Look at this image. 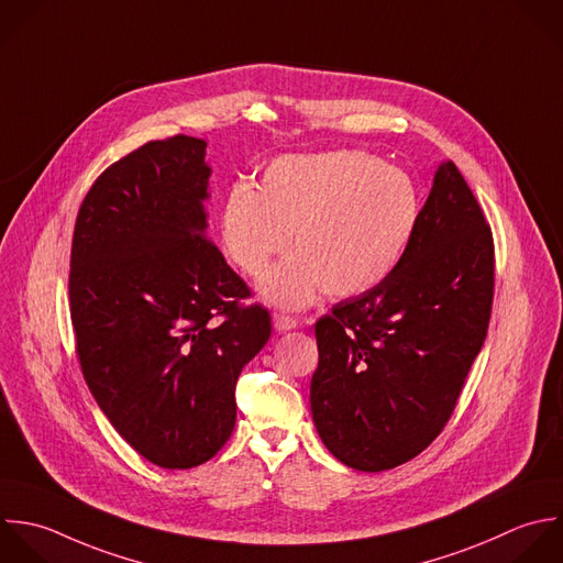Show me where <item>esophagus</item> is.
I'll use <instances>...</instances> for the list:
<instances>
[{
	"mask_svg": "<svg viewBox=\"0 0 563 563\" xmlns=\"http://www.w3.org/2000/svg\"><path fill=\"white\" fill-rule=\"evenodd\" d=\"M272 322H274V329H276L278 333H285V331H291V329H296V327H298L296 318L285 316V313H274Z\"/></svg>",
	"mask_w": 563,
	"mask_h": 563,
	"instance_id": "obj_1",
	"label": "esophagus"
}]
</instances>
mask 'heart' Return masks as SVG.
I'll list each match as a JSON object with an SVG mask.
<instances>
[{
  "label": "heart",
  "mask_w": 563,
  "mask_h": 563,
  "mask_svg": "<svg viewBox=\"0 0 563 563\" xmlns=\"http://www.w3.org/2000/svg\"><path fill=\"white\" fill-rule=\"evenodd\" d=\"M421 221L415 179L364 151L285 155L258 186L234 184L221 212V245L234 267L261 278V298L302 309L322 291L353 298L382 285L408 254Z\"/></svg>",
  "instance_id": "obj_1"
}]
</instances>
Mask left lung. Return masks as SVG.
<instances>
[{
	"instance_id": "8db88e82",
	"label": "left lung",
	"mask_w": 563,
	"mask_h": 563,
	"mask_svg": "<svg viewBox=\"0 0 563 563\" xmlns=\"http://www.w3.org/2000/svg\"><path fill=\"white\" fill-rule=\"evenodd\" d=\"M492 300V230L456 164L443 162L399 267L316 322L311 415L327 450L368 474L419 456L456 408Z\"/></svg>"
}]
</instances>
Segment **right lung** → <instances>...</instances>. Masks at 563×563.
Here are the masks:
<instances>
[{"instance_id": "right-lung-1", "label": "right lung", "mask_w": 563, "mask_h": 563, "mask_svg": "<svg viewBox=\"0 0 563 563\" xmlns=\"http://www.w3.org/2000/svg\"><path fill=\"white\" fill-rule=\"evenodd\" d=\"M206 146L175 135L111 164L71 239L82 377L115 432L164 470L197 467L225 445L236 379L272 335L267 309L239 307L250 289L206 236Z\"/></svg>"}]
</instances>
